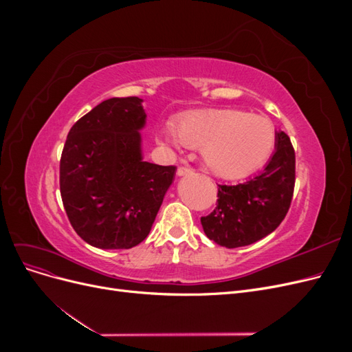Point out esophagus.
I'll return each mask as SVG.
<instances>
[{
    "label": "esophagus",
    "mask_w": 352,
    "mask_h": 352,
    "mask_svg": "<svg viewBox=\"0 0 352 352\" xmlns=\"http://www.w3.org/2000/svg\"><path fill=\"white\" fill-rule=\"evenodd\" d=\"M192 172H194V170L190 168V167H188V166H180V167H177V176L190 175Z\"/></svg>",
    "instance_id": "esophagus-1"
}]
</instances>
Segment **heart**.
<instances>
[{
	"mask_svg": "<svg viewBox=\"0 0 352 352\" xmlns=\"http://www.w3.org/2000/svg\"><path fill=\"white\" fill-rule=\"evenodd\" d=\"M158 140L173 148H201L204 163L212 172L242 177L269 158L274 132L263 116L221 110L185 117L177 127L167 124L158 132Z\"/></svg>",
	"mask_w": 352,
	"mask_h": 352,
	"instance_id": "heart-1",
	"label": "heart"
}]
</instances>
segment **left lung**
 Masks as SVG:
<instances>
[{
	"label": "left lung",
	"instance_id": "1",
	"mask_svg": "<svg viewBox=\"0 0 352 352\" xmlns=\"http://www.w3.org/2000/svg\"><path fill=\"white\" fill-rule=\"evenodd\" d=\"M295 188V151L289 136L276 133V151L263 172L238 185H219L217 204L201 217L206 235L226 248L267 236L283 221Z\"/></svg>",
	"mask_w": 352,
	"mask_h": 352
}]
</instances>
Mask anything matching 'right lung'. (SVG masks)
Returning a JSON list of instances; mask_svg holds the SVG:
<instances>
[{"label":"right lung","mask_w":352,"mask_h":352,"mask_svg":"<svg viewBox=\"0 0 352 352\" xmlns=\"http://www.w3.org/2000/svg\"><path fill=\"white\" fill-rule=\"evenodd\" d=\"M142 100L110 98L72 126L60 158V192L74 232L92 247L129 250L151 230L175 166L144 162Z\"/></svg>","instance_id":"1"}]
</instances>
